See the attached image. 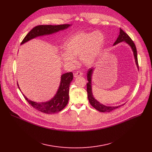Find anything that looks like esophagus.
Masks as SVG:
<instances>
[{"label":"esophagus","mask_w":152,"mask_h":152,"mask_svg":"<svg viewBox=\"0 0 152 152\" xmlns=\"http://www.w3.org/2000/svg\"><path fill=\"white\" fill-rule=\"evenodd\" d=\"M82 75H83V73H82V72H76L75 73V75H74V76H75V77L77 78V77H79L82 76Z\"/></svg>","instance_id":"34e87169"}]
</instances>
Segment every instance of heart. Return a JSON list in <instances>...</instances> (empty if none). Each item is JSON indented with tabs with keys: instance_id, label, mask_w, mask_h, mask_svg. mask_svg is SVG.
<instances>
[{
	"instance_id": "obj_1",
	"label": "heart",
	"mask_w": 152,
	"mask_h": 152,
	"mask_svg": "<svg viewBox=\"0 0 152 152\" xmlns=\"http://www.w3.org/2000/svg\"><path fill=\"white\" fill-rule=\"evenodd\" d=\"M104 42V37L99 31L77 33L65 42L66 50L61 52V58L72 66L76 64V57H80L86 65H91L99 57Z\"/></svg>"
}]
</instances>
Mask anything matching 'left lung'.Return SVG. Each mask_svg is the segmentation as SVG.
Here are the masks:
<instances>
[{
  "mask_svg": "<svg viewBox=\"0 0 152 152\" xmlns=\"http://www.w3.org/2000/svg\"><path fill=\"white\" fill-rule=\"evenodd\" d=\"M121 42H126V44H127L130 47H131L134 53L136 66L138 69H139L138 58H137V49L134 42L126 32H124L121 28H120V34L117 40L114 43V46L117 45V44H118V43ZM94 69H95V67H91L90 69H88V70L87 71V76H86V77H87V80L88 81L87 84H86V87H87V90H86V91H87L88 98L91 105L93 107H94L96 110L102 113H110L115 109H117V108L120 107V106L124 105L125 103L122 104L121 105L115 106H106L100 103L94 98L93 94V91H92V76H93V73L94 72Z\"/></svg>",
  "mask_w": 152,
  "mask_h": 152,
  "instance_id": "1",
  "label": "left lung"
}]
</instances>
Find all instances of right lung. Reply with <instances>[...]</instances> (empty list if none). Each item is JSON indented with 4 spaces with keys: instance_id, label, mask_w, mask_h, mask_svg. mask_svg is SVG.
Wrapping results in <instances>:
<instances>
[{
    "instance_id": "add662e5",
    "label": "right lung",
    "mask_w": 152,
    "mask_h": 152,
    "mask_svg": "<svg viewBox=\"0 0 152 152\" xmlns=\"http://www.w3.org/2000/svg\"><path fill=\"white\" fill-rule=\"evenodd\" d=\"M72 25H39L34 27L25 37L21 45L38 37L49 35L56 33L61 31L67 29ZM73 75L72 72L62 74L61 77L60 84L55 95L50 100L44 102H37L28 99L23 94V96L28 102L35 109L39 111L48 114L58 113L62 110L67 104L69 99V86L73 80ZM18 88L21 91L19 87Z\"/></svg>"
}]
</instances>
